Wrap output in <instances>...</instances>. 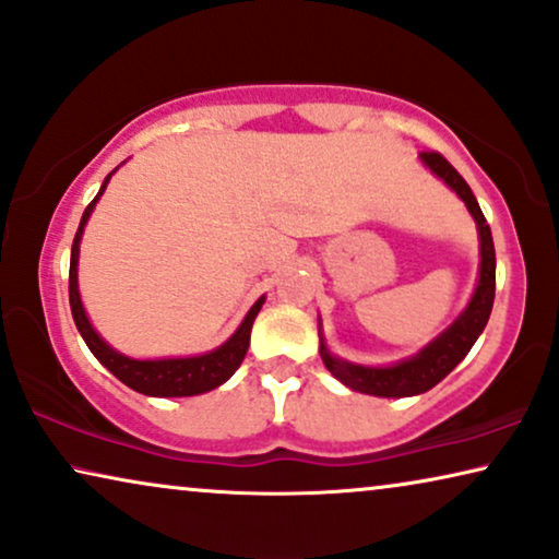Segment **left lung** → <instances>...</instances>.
Segmentation results:
<instances>
[{
	"label": "left lung",
	"mask_w": 559,
	"mask_h": 559,
	"mask_svg": "<svg viewBox=\"0 0 559 559\" xmlns=\"http://www.w3.org/2000/svg\"><path fill=\"white\" fill-rule=\"evenodd\" d=\"M419 159L445 182L450 190H455L457 198L465 203V209L471 211V216L476 218L478 226V239H480V270H478V285L473 289L471 302L465 305V310L455 318V323L442 331L438 338L415 354L412 358H404L400 364L392 366H361L343 361V358L333 356L328 350L325 341L320 338V356L328 371L333 373L341 384L361 394L373 396H415L423 394L435 384H440L457 364L463 361L465 354L473 348V343L478 341V335L484 333L493 308V295H496V251L491 228L486 224L484 211L468 188V182L461 178V173L448 163L440 152H423Z\"/></svg>",
	"instance_id": "obj_1"
}]
</instances>
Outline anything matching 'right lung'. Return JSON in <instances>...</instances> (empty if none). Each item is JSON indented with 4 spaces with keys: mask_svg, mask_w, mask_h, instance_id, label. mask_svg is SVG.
I'll use <instances>...</instances> for the list:
<instances>
[{
    "mask_svg": "<svg viewBox=\"0 0 559 559\" xmlns=\"http://www.w3.org/2000/svg\"><path fill=\"white\" fill-rule=\"evenodd\" d=\"M111 175L114 170L106 175L98 195L86 205V211H83L79 231H75V239H73L71 274H68V297H71V312H73L75 328H79L83 341H86L91 354H94L98 361H102L106 369L121 381V384L134 389V392L147 394V396H193V394L211 392V389H216L224 384V381L231 379V373L241 366L249 348L251 325H254L257 312L262 310L264 297H259V300L251 305L247 318L241 320V325L236 328L231 338H228L224 346H218L216 350H209V354L188 356V358H152V361L147 358V361H140V358H129L124 354H119V350H114L109 343L94 331L86 310H83L81 293H79L81 236H83V228L88 224L91 213H94V205L98 203V198L104 195L106 182L111 180Z\"/></svg>",
    "mask_w": 559,
    "mask_h": 559,
    "instance_id": "obj_1",
    "label": "right lung"
}]
</instances>
